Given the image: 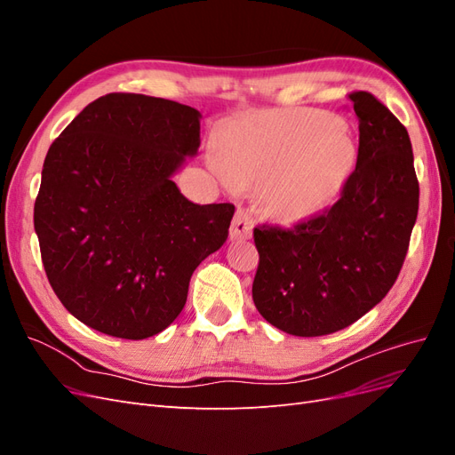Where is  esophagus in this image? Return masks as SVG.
Wrapping results in <instances>:
<instances>
[{
  "label": "esophagus",
  "mask_w": 455,
  "mask_h": 455,
  "mask_svg": "<svg viewBox=\"0 0 455 455\" xmlns=\"http://www.w3.org/2000/svg\"><path fill=\"white\" fill-rule=\"evenodd\" d=\"M252 228H254V222H252V216L251 212L246 209H237L235 212V218H233L231 222V229H229V237L231 239H246L252 235Z\"/></svg>",
  "instance_id": "1"
}]
</instances>
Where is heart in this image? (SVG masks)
Segmentation results:
<instances>
[{
  "label": "heart",
  "instance_id": "b5f03b06",
  "mask_svg": "<svg viewBox=\"0 0 455 455\" xmlns=\"http://www.w3.org/2000/svg\"><path fill=\"white\" fill-rule=\"evenodd\" d=\"M355 161L347 129L319 109H271L233 121L209 159L220 180L258 186L266 209L284 220L307 218L332 203Z\"/></svg>",
  "mask_w": 455,
  "mask_h": 455
}]
</instances>
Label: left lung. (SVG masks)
Returning a JSON list of instances; mask_svg holds the SVG:
<instances>
[{
    "instance_id": "8db88e82",
    "label": "left lung",
    "mask_w": 455,
    "mask_h": 455,
    "mask_svg": "<svg viewBox=\"0 0 455 455\" xmlns=\"http://www.w3.org/2000/svg\"><path fill=\"white\" fill-rule=\"evenodd\" d=\"M356 167L339 199L291 229L254 228V306L286 334L313 338L359 321L387 296L404 264L419 206L406 127L374 94L351 92Z\"/></svg>"
}]
</instances>
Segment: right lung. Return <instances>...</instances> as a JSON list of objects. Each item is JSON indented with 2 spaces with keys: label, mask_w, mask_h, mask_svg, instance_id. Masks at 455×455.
Returning <instances> with one entry per match:
<instances>
[{
  "label": "right lung",
  "mask_w": 455,
  "mask_h": 455,
  "mask_svg": "<svg viewBox=\"0 0 455 455\" xmlns=\"http://www.w3.org/2000/svg\"><path fill=\"white\" fill-rule=\"evenodd\" d=\"M199 134L196 108L112 92L51 144L34 228L52 291L77 321L144 339L184 309L191 275L226 243L235 212L191 203L172 182Z\"/></svg>",
  "instance_id": "add662e5"
}]
</instances>
